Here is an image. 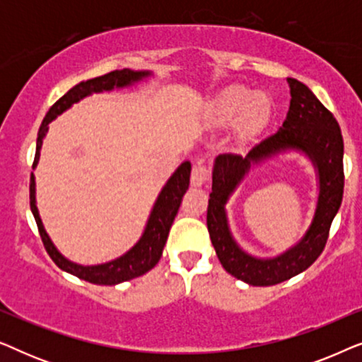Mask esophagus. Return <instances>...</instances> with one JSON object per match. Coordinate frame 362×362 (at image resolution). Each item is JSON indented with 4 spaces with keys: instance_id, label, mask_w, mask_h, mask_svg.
I'll return each instance as SVG.
<instances>
[{
    "instance_id": "obj_1",
    "label": "esophagus",
    "mask_w": 362,
    "mask_h": 362,
    "mask_svg": "<svg viewBox=\"0 0 362 362\" xmlns=\"http://www.w3.org/2000/svg\"><path fill=\"white\" fill-rule=\"evenodd\" d=\"M209 180V170H207V166L204 165H196L194 168H192L191 171V185L199 187L204 185V182Z\"/></svg>"
}]
</instances>
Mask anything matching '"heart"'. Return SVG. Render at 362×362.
Segmentation results:
<instances>
[{
    "label": "heart",
    "instance_id": "obj_1",
    "mask_svg": "<svg viewBox=\"0 0 362 362\" xmlns=\"http://www.w3.org/2000/svg\"><path fill=\"white\" fill-rule=\"evenodd\" d=\"M211 117L219 125L239 120L240 130L259 132L270 118V103L264 95H250L245 87L232 86L211 102Z\"/></svg>",
    "mask_w": 362,
    "mask_h": 362
}]
</instances>
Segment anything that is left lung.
<instances>
[{
    "label": "left lung",
    "instance_id": "obj_1",
    "mask_svg": "<svg viewBox=\"0 0 362 362\" xmlns=\"http://www.w3.org/2000/svg\"><path fill=\"white\" fill-rule=\"evenodd\" d=\"M290 108L280 130L255 145L245 156L222 153L214 160L212 192L207 206V230L222 267L232 276L254 286L281 284L301 274L323 252L329 227L338 214L344 189L343 135L328 108L305 83L286 78ZM298 151L309 156L319 176V201L305 235L284 255L260 259L236 244L226 221L225 204L250 166L280 152Z\"/></svg>",
    "mask_w": 362,
    "mask_h": 362
}]
</instances>
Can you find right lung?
I'll list each match as a JSON object with an SVG mask.
<instances>
[{"label":"right lung","mask_w":362,"mask_h":362,"mask_svg":"<svg viewBox=\"0 0 362 362\" xmlns=\"http://www.w3.org/2000/svg\"><path fill=\"white\" fill-rule=\"evenodd\" d=\"M150 71H130V69H123V71H113L105 76L90 78V81L77 83L72 87L66 95H62L54 105L49 108L47 115L39 127L37 133V143H36V156H34L33 170L37 166L39 155H41L42 140L49 130V123H51L57 115L71 108L74 103H77L82 98H86L92 93L98 92H110L113 88H123L130 87L133 83L143 81V78L150 77ZM189 176H191V163L185 161L177 166V170L173 173L166 185L163 186L160 194H158L155 206H153L151 214L148 217V222L145 226V230L140 237V240L132 247L130 250L118 257L115 260L105 262V264L98 265H81L76 262L69 260L64 257L57 247L52 244L51 237L47 235L46 229H44L41 216H39L37 206H36V180L31 173V185H29V202H31V211L34 219H36L39 234H41L42 244L46 247L47 254L54 260L59 269H62L67 274H72L78 276V279L90 281L95 285H118L122 281H128L136 276L145 275L150 272L163 254V247L166 244L168 234H170L171 224L175 221L180 209L182 196L187 187H189Z\"/></svg>","instance_id":"add662e5"}]
</instances>
